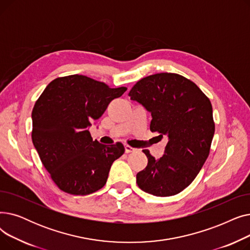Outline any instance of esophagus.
Here are the masks:
<instances>
[{"label":"esophagus","mask_w":250,"mask_h":250,"mask_svg":"<svg viewBox=\"0 0 250 250\" xmlns=\"http://www.w3.org/2000/svg\"><path fill=\"white\" fill-rule=\"evenodd\" d=\"M125 153H132V152H134L136 149L133 148V147L128 146V145H125Z\"/></svg>","instance_id":"esophagus-1"}]
</instances>
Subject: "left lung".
Masks as SVG:
<instances>
[{
    "label": "left lung",
    "instance_id": "8db88e82",
    "mask_svg": "<svg viewBox=\"0 0 250 250\" xmlns=\"http://www.w3.org/2000/svg\"><path fill=\"white\" fill-rule=\"evenodd\" d=\"M128 96L151 113V132L168 140L160 159L143 150L148 165L137 174L138 186L156 196L177 194L193 181L208 156L215 133L211 101L193 82L172 73L143 78Z\"/></svg>",
    "mask_w": 250,
    "mask_h": 250
}]
</instances>
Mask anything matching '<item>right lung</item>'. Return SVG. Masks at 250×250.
I'll return each mask as SVG.
<instances>
[{
	"instance_id": "add662e5",
	"label": "right lung",
	"mask_w": 250,
	"mask_h": 250,
	"mask_svg": "<svg viewBox=\"0 0 250 250\" xmlns=\"http://www.w3.org/2000/svg\"><path fill=\"white\" fill-rule=\"evenodd\" d=\"M125 87L82 75L51 81L32 110V143L51 179L64 192L86 195L106 183L114 160L125 153L122 143L102 145L88 127L121 97Z\"/></svg>"
}]
</instances>
